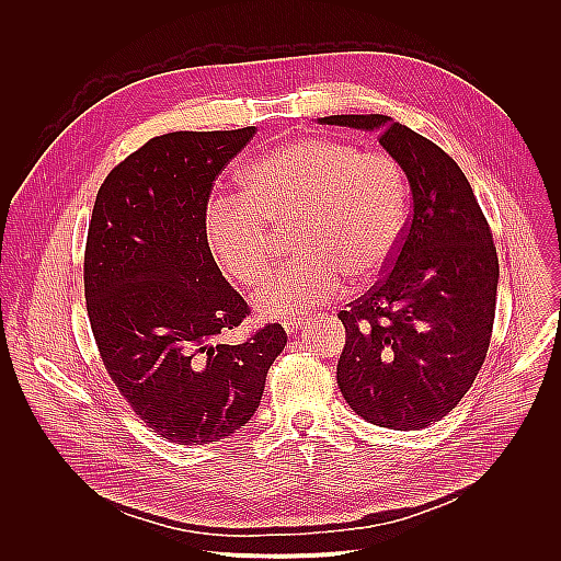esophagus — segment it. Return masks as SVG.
<instances>
[{"label": "esophagus", "mask_w": 561, "mask_h": 561, "mask_svg": "<svg viewBox=\"0 0 561 561\" xmlns=\"http://www.w3.org/2000/svg\"><path fill=\"white\" fill-rule=\"evenodd\" d=\"M301 323H304V317H290V319H284V330L288 332V334H295L299 328H301Z\"/></svg>", "instance_id": "obj_1"}]
</instances>
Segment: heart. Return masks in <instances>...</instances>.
<instances>
[{
  "instance_id": "heart-1",
  "label": "heart",
  "mask_w": 561,
  "mask_h": 561,
  "mask_svg": "<svg viewBox=\"0 0 561 561\" xmlns=\"http://www.w3.org/2000/svg\"><path fill=\"white\" fill-rule=\"evenodd\" d=\"M407 222V179L385 150L332 137H301L255 159L244 192L205 207V238L242 284H260L273 264L275 229L293 225L297 255L253 297L262 317L306 314L341 290L367 284L391 262Z\"/></svg>"
}]
</instances>
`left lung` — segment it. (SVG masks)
<instances>
[{
	"label": "left lung",
	"instance_id": "left-lung-1",
	"mask_svg": "<svg viewBox=\"0 0 561 561\" xmlns=\"http://www.w3.org/2000/svg\"><path fill=\"white\" fill-rule=\"evenodd\" d=\"M321 122L378 130L411 185L413 211L385 275L339 312L336 380L363 420L420 431L461 402L485 363L499 288L492 229L463 170L435 141L380 113Z\"/></svg>",
	"mask_w": 561,
	"mask_h": 561
}]
</instances>
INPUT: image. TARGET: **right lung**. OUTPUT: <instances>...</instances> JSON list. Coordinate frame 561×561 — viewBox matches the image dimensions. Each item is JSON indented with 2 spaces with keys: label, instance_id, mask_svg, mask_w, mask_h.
<instances>
[{
  "label": "right lung",
  "instance_id": "obj_1",
  "mask_svg": "<svg viewBox=\"0 0 561 561\" xmlns=\"http://www.w3.org/2000/svg\"><path fill=\"white\" fill-rule=\"evenodd\" d=\"M253 135L255 126L148 139L106 174L89 220L82 277L102 365L133 413L181 446L244 426L286 345L279 323L222 341L251 308L205 238L214 181Z\"/></svg>",
  "mask_w": 561,
  "mask_h": 561
}]
</instances>
